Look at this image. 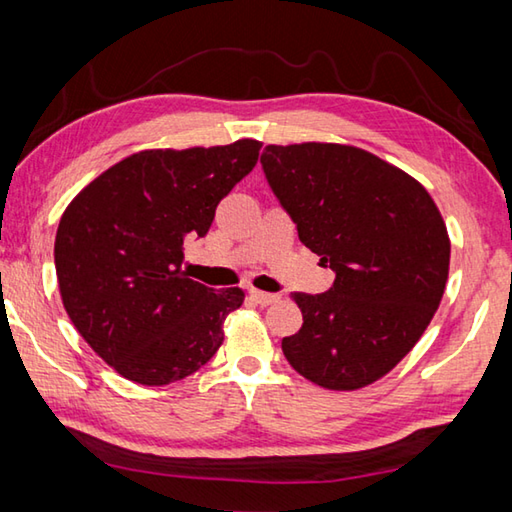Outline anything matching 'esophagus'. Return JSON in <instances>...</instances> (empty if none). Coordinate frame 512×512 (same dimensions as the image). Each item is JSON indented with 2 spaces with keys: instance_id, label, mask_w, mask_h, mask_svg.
<instances>
[{
  "instance_id": "34e87169",
  "label": "esophagus",
  "mask_w": 512,
  "mask_h": 512,
  "mask_svg": "<svg viewBox=\"0 0 512 512\" xmlns=\"http://www.w3.org/2000/svg\"><path fill=\"white\" fill-rule=\"evenodd\" d=\"M248 296L259 307H268V305H273V302L280 300V296H277V293H266V291H259V289H250Z\"/></svg>"
}]
</instances>
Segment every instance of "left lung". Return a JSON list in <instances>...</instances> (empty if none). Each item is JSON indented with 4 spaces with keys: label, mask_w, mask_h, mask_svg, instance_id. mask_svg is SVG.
I'll return each mask as SVG.
<instances>
[{
    "label": "left lung",
    "mask_w": 512,
    "mask_h": 512,
    "mask_svg": "<svg viewBox=\"0 0 512 512\" xmlns=\"http://www.w3.org/2000/svg\"><path fill=\"white\" fill-rule=\"evenodd\" d=\"M262 169L298 237L336 280L293 293L302 327L282 352L302 377L354 391L391 372L445 293L449 237L418 180L377 155L343 144H268Z\"/></svg>",
    "instance_id": "obj_1"
}]
</instances>
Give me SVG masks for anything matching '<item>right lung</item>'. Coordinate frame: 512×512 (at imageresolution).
Returning <instances> with one entry per match:
<instances>
[{
  "label": "right lung",
  "mask_w": 512,
  "mask_h": 512,
  "mask_svg": "<svg viewBox=\"0 0 512 512\" xmlns=\"http://www.w3.org/2000/svg\"><path fill=\"white\" fill-rule=\"evenodd\" d=\"M262 142L142 151L103 171L60 219L56 275L67 316L121 377L167 386L194 375L223 343L241 289L214 291L185 273V241L205 237L216 205L248 176Z\"/></svg>",
  "instance_id": "obj_1"
}]
</instances>
